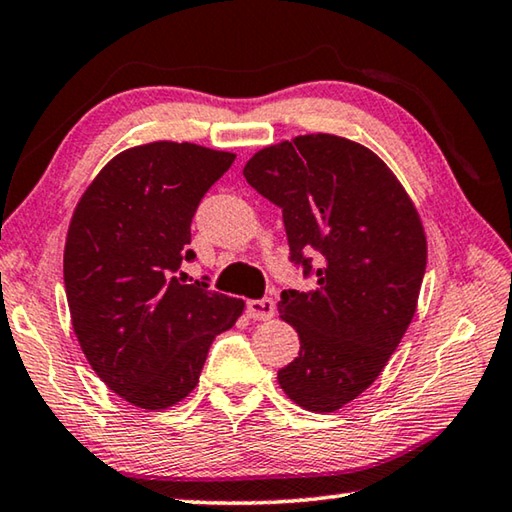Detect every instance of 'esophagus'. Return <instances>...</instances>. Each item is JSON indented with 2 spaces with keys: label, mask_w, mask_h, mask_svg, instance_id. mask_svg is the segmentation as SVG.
<instances>
[{
  "label": "esophagus",
  "mask_w": 512,
  "mask_h": 512,
  "mask_svg": "<svg viewBox=\"0 0 512 512\" xmlns=\"http://www.w3.org/2000/svg\"><path fill=\"white\" fill-rule=\"evenodd\" d=\"M246 314L255 320H268L275 314V302L271 298H259L246 302Z\"/></svg>",
  "instance_id": "1"
}]
</instances>
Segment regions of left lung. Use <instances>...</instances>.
Returning a JSON list of instances; mask_svg holds the SVG:
<instances>
[{
  "instance_id": "8db88e82",
  "label": "left lung",
  "mask_w": 512,
  "mask_h": 512,
  "mask_svg": "<svg viewBox=\"0 0 512 512\" xmlns=\"http://www.w3.org/2000/svg\"><path fill=\"white\" fill-rule=\"evenodd\" d=\"M244 176L280 207L289 262L314 280L277 302L300 336L277 381L302 409H341L379 377L415 314L427 268L420 216L393 171L345 137L266 146Z\"/></svg>"
}]
</instances>
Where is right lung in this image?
<instances>
[{
	"label": "right lung",
	"instance_id": "add662e5",
	"mask_svg": "<svg viewBox=\"0 0 512 512\" xmlns=\"http://www.w3.org/2000/svg\"><path fill=\"white\" fill-rule=\"evenodd\" d=\"M235 153L151 142L112 158L69 223L65 291L85 359L110 391L158 411L194 391L216 334L244 300L178 278L192 219Z\"/></svg>",
	"mask_w": 512,
	"mask_h": 512
}]
</instances>
